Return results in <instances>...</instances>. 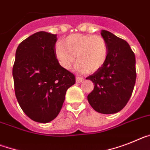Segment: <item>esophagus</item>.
Masks as SVG:
<instances>
[{"instance_id": "obj_1", "label": "esophagus", "mask_w": 150, "mask_h": 150, "mask_svg": "<svg viewBox=\"0 0 150 150\" xmlns=\"http://www.w3.org/2000/svg\"><path fill=\"white\" fill-rule=\"evenodd\" d=\"M83 81H84V79H83V78L79 77V76H77V77H76V82L80 83Z\"/></svg>"}]
</instances>
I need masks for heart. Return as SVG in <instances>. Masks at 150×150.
Listing matches in <instances>:
<instances>
[{
	"label": "heart",
	"mask_w": 150,
	"mask_h": 150,
	"mask_svg": "<svg viewBox=\"0 0 150 150\" xmlns=\"http://www.w3.org/2000/svg\"><path fill=\"white\" fill-rule=\"evenodd\" d=\"M55 55L64 69H70L75 57L78 71L94 73L105 63L108 47L106 40L99 35L75 33L56 43Z\"/></svg>",
	"instance_id": "b5f03b06"
}]
</instances>
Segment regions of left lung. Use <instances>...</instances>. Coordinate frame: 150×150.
I'll list each match as a JSON object with an SVG mask.
<instances>
[{
  "label": "left lung",
  "instance_id": "1",
  "mask_svg": "<svg viewBox=\"0 0 150 150\" xmlns=\"http://www.w3.org/2000/svg\"><path fill=\"white\" fill-rule=\"evenodd\" d=\"M101 36L108 44V59L86 78L94 85L88 100L98 113L115 114L126 106L133 93L137 79L135 54L127 41L109 31L102 30Z\"/></svg>",
  "mask_w": 150,
  "mask_h": 150
}]
</instances>
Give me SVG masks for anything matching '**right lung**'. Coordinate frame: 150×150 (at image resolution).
<instances>
[{
	"label": "right lung",
	"mask_w": 150,
	"mask_h": 150,
	"mask_svg": "<svg viewBox=\"0 0 150 150\" xmlns=\"http://www.w3.org/2000/svg\"><path fill=\"white\" fill-rule=\"evenodd\" d=\"M56 34L40 31L19 44L13 66L15 95L26 116L48 123L59 114L74 74L59 65L55 55Z\"/></svg>",
	"instance_id": "obj_1"
}]
</instances>
